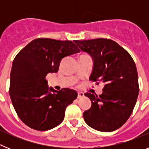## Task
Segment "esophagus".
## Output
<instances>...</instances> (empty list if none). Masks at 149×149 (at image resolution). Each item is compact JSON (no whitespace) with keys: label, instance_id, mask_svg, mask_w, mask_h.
Returning a JSON list of instances; mask_svg holds the SVG:
<instances>
[{"label":"esophagus","instance_id":"1","mask_svg":"<svg viewBox=\"0 0 149 149\" xmlns=\"http://www.w3.org/2000/svg\"><path fill=\"white\" fill-rule=\"evenodd\" d=\"M84 97V93H77V98H82Z\"/></svg>","mask_w":149,"mask_h":149}]
</instances>
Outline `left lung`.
Segmentation results:
<instances>
[{
  "instance_id": "left-lung-1",
  "label": "left lung",
  "mask_w": 149,
  "mask_h": 149,
  "mask_svg": "<svg viewBox=\"0 0 149 149\" xmlns=\"http://www.w3.org/2000/svg\"><path fill=\"white\" fill-rule=\"evenodd\" d=\"M74 42L93 57L89 80L104 84L100 95L85 93L92 106L84 113V121L102 132L117 130L131 115L139 94L135 63L125 49L111 39L99 38Z\"/></svg>"
}]
</instances>
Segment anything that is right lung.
Listing matches in <instances>:
<instances>
[{
	"label": "right lung",
	"instance_id": "add662e5",
	"mask_svg": "<svg viewBox=\"0 0 149 149\" xmlns=\"http://www.w3.org/2000/svg\"><path fill=\"white\" fill-rule=\"evenodd\" d=\"M78 52L72 41L39 38L16 55L10 73V95L18 117L28 127L48 131L63 122L66 107L77 98V93L68 88H49L45 77L58 72L62 59Z\"/></svg>",
	"mask_w": 149,
	"mask_h": 149
}]
</instances>
